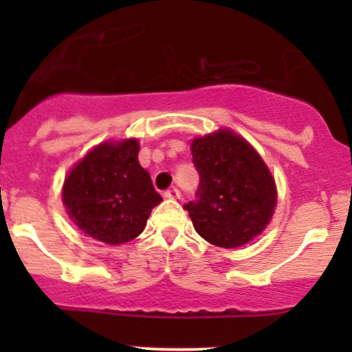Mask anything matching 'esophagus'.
<instances>
[{
    "mask_svg": "<svg viewBox=\"0 0 352 352\" xmlns=\"http://www.w3.org/2000/svg\"><path fill=\"white\" fill-rule=\"evenodd\" d=\"M166 199H180V190L177 189V187H172V189L165 190V194H163Z\"/></svg>",
    "mask_w": 352,
    "mask_h": 352,
    "instance_id": "1",
    "label": "esophagus"
}]
</instances>
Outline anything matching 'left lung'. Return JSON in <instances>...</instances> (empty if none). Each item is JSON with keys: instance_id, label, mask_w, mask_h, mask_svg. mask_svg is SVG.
Here are the masks:
<instances>
[{"instance_id": "1", "label": "left lung", "mask_w": 352, "mask_h": 352, "mask_svg": "<svg viewBox=\"0 0 352 352\" xmlns=\"http://www.w3.org/2000/svg\"><path fill=\"white\" fill-rule=\"evenodd\" d=\"M196 201L184 204L209 243L235 248L261 235L276 206V186L257 151L232 131L192 141Z\"/></svg>"}]
</instances>
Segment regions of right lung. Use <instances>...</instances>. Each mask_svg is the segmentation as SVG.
Here are the masks:
<instances>
[{"instance_id": "1", "label": "right lung", "mask_w": 352, "mask_h": 352, "mask_svg": "<svg viewBox=\"0 0 352 352\" xmlns=\"http://www.w3.org/2000/svg\"><path fill=\"white\" fill-rule=\"evenodd\" d=\"M136 140L104 143L66 177L63 201L74 225L91 239L119 245L136 239L163 201L138 162Z\"/></svg>"}]
</instances>
